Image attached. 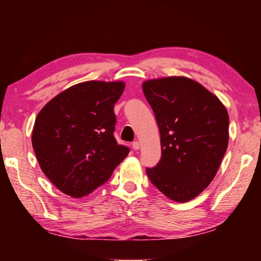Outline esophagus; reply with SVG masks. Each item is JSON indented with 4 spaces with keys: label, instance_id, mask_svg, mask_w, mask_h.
I'll list each match as a JSON object with an SVG mask.
<instances>
[{
    "label": "esophagus",
    "instance_id": "1",
    "mask_svg": "<svg viewBox=\"0 0 261 261\" xmlns=\"http://www.w3.org/2000/svg\"><path fill=\"white\" fill-rule=\"evenodd\" d=\"M132 148H134L135 151H137V149H139L140 148L139 141H134V143H132Z\"/></svg>",
    "mask_w": 261,
    "mask_h": 261
}]
</instances>
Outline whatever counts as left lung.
<instances>
[{"instance_id": "left-lung-1", "label": "left lung", "mask_w": 261, "mask_h": 261, "mask_svg": "<svg viewBox=\"0 0 261 261\" xmlns=\"http://www.w3.org/2000/svg\"><path fill=\"white\" fill-rule=\"evenodd\" d=\"M143 91L161 139V159L155 167L146 168L148 178L169 199L191 200L213 180L227 151V109L187 77L146 81Z\"/></svg>"}]
</instances>
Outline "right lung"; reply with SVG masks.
<instances>
[{"instance_id":"add662e5","label":"right lung","mask_w":261,"mask_h":261,"mask_svg":"<svg viewBox=\"0 0 261 261\" xmlns=\"http://www.w3.org/2000/svg\"><path fill=\"white\" fill-rule=\"evenodd\" d=\"M124 87L123 82L77 84L53 98L35 118L32 146L39 165L68 196L94 191L129 154L114 137V105Z\"/></svg>"}]
</instances>
